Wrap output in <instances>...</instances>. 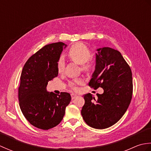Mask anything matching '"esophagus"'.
<instances>
[{"instance_id":"1","label":"esophagus","mask_w":151,"mask_h":151,"mask_svg":"<svg viewBox=\"0 0 151 151\" xmlns=\"http://www.w3.org/2000/svg\"><path fill=\"white\" fill-rule=\"evenodd\" d=\"M70 95H71V99H75L76 97H77V95H76L75 93H72Z\"/></svg>"}]
</instances>
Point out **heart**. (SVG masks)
<instances>
[{
	"label": "heart",
	"instance_id": "b5f03b06",
	"mask_svg": "<svg viewBox=\"0 0 151 151\" xmlns=\"http://www.w3.org/2000/svg\"><path fill=\"white\" fill-rule=\"evenodd\" d=\"M68 56L74 62L79 65H82V68L84 70H88L91 67V65L86 63L91 57V53L88 48L85 45L81 43H77L70 48L68 52ZM65 67V61L63 58H60L57 63L58 70L60 73H62ZM81 80H76L73 82H70V86L74 89H76L75 84L81 83Z\"/></svg>",
	"mask_w": 151,
	"mask_h": 151
}]
</instances>
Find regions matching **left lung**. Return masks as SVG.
Here are the masks:
<instances>
[{
  "label": "left lung",
  "mask_w": 151,
  "mask_h": 151,
  "mask_svg": "<svg viewBox=\"0 0 151 151\" xmlns=\"http://www.w3.org/2000/svg\"><path fill=\"white\" fill-rule=\"evenodd\" d=\"M95 53V68L89 86L101 87L102 94L95 99L91 93L83 97L81 110L86 123L96 129L115 124L129 106L132 96V76L129 65L120 52L110 47L99 48Z\"/></svg>",
  "instance_id": "left-lung-1"
}]
</instances>
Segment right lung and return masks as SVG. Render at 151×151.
<instances>
[{
  "mask_svg": "<svg viewBox=\"0 0 151 151\" xmlns=\"http://www.w3.org/2000/svg\"><path fill=\"white\" fill-rule=\"evenodd\" d=\"M67 45H47L27 60L22 69L19 88V106L29 123L37 129L49 130L57 126L65 115L70 100L69 93L48 92V82L58 75L57 63Z\"/></svg>",
  "mask_w": 151,
  "mask_h": 151,
  "instance_id": "add662e5",
  "label": "right lung"
}]
</instances>
